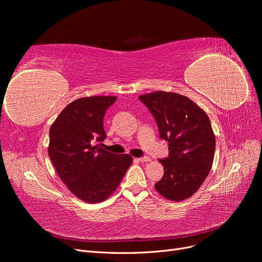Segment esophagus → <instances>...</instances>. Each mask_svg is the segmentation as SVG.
<instances>
[{"label": "esophagus", "instance_id": "esophagus-1", "mask_svg": "<svg viewBox=\"0 0 262 262\" xmlns=\"http://www.w3.org/2000/svg\"><path fill=\"white\" fill-rule=\"evenodd\" d=\"M137 160L141 163H145V162H150V158L148 156H144V157H140V158H137Z\"/></svg>", "mask_w": 262, "mask_h": 262}]
</instances>
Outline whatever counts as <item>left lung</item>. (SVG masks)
Here are the masks:
<instances>
[{
    "label": "left lung",
    "mask_w": 262,
    "mask_h": 262,
    "mask_svg": "<svg viewBox=\"0 0 262 262\" xmlns=\"http://www.w3.org/2000/svg\"><path fill=\"white\" fill-rule=\"evenodd\" d=\"M155 118L169 155L161 160L164 176L155 189L170 201L193 195L212 168L215 136L208 115L191 99L172 92L157 91L139 96Z\"/></svg>",
    "instance_id": "obj_1"
}]
</instances>
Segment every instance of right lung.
Segmentation results:
<instances>
[{"instance_id":"add662e5","label":"right lung","mask_w":262,"mask_h":262,"mask_svg":"<svg viewBox=\"0 0 262 262\" xmlns=\"http://www.w3.org/2000/svg\"><path fill=\"white\" fill-rule=\"evenodd\" d=\"M116 96L78 98L50 126L48 154L60 179L78 199L98 203L120 185L133 160L94 145L106 139L104 116Z\"/></svg>"}]
</instances>
